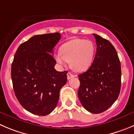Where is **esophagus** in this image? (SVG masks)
<instances>
[{
    "instance_id": "esophagus-1",
    "label": "esophagus",
    "mask_w": 134,
    "mask_h": 134,
    "mask_svg": "<svg viewBox=\"0 0 134 134\" xmlns=\"http://www.w3.org/2000/svg\"><path fill=\"white\" fill-rule=\"evenodd\" d=\"M74 76L71 72H68V73L67 74V78H68V80H70V79H71L72 77H73Z\"/></svg>"
}]
</instances>
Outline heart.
I'll list each match as a JSON object with an SVG mask.
<instances>
[{"mask_svg": "<svg viewBox=\"0 0 134 134\" xmlns=\"http://www.w3.org/2000/svg\"><path fill=\"white\" fill-rule=\"evenodd\" d=\"M95 47L90 40L75 39L66 42L60 48V53L55 55V59L62 65L70 62L74 70L78 72L87 70L93 63Z\"/></svg>", "mask_w": 134, "mask_h": 134, "instance_id": "heart-1", "label": "heart"}]
</instances>
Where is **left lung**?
<instances>
[{
	"mask_svg": "<svg viewBox=\"0 0 134 134\" xmlns=\"http://www.w3.org/2000/svg\"><path fill=\"white\" fill-rule=\"evenodd\" d=\"M97 52L91 67L78 75V98L87 111L99 114L116 101L121 87L120 62L109 41L97 34Z\"/></svg>",
	"mask_w": 134,
	"mask_h": 134,
	"instance_id": "8db88e82",
	"label": "left lung"
}]
</instances>
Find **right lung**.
Here are the masks:
<instances>
[{
	"mask_svg": "<svg viewBox=\"0 0 134 134\" xmlns=\"http://www.w3.org/2000/svg\"><path fill=\"white\" fill-rule=\"evenodd\" d=\"M59 33L34 35L19 46L11 67L13 89L21 106L34 114L45 116L57 107L59 92L67 82V71L54 69L51 54Z\"/></svg>",
	"mask_w": 134,
	"mask_h": 134,
	"instance_id": "obj_1",
	"label": "right lung"
}]
</instances>
